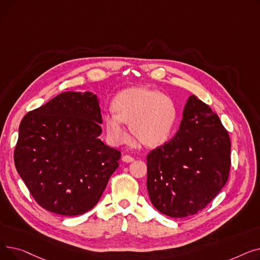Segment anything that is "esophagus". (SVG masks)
<instances>
[{
    "instance_id": "esophagus-1",
    "label": "esophagus",
    "mask_w": 260,
    "mask_h": 260,
    "mask_svg": "<svg viewBox=\"0 0 260 260\" xmlns=\"http://www.w3.org/2000/svg\"><path fill=\"white\" fill-rule=\"evenodd\" d=\"M122 160L124 161V162H126V163H129V162H133L135 159L132 156H129V155H124V156L122 157Z\"/></svg>"
}]
</instances>
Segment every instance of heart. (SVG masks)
Returning a JSON list of instances; mask_svg holds the SVG:
<instances>
[{
  "mask_svg": "<svg viewBox=\"0 0 260 260\" xmlns=\"http://www.w3.org/2000/svg\"><path fill=\"white\" fill-rule=\"evenodd\" d=\"M113 109L103 114L107 139L113 145L127 140L124 123L133 135L146 146L166 143L175 128L178 111L172 98L155 89L132 87L120 91L113 100Z\"/></svg>",
  "mask_w": 260,
  "mask_h": 260,
  "instance_id": "1",
  "label": "heart"
}]
</instances>
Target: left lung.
<instances>
[{"instance_id": "left-lung-1", "label": "left lung", "mask_w": 260, "mask_h": 260, "mask_svg": "<svg viewBox=\"0 0 260 260\" xmlns=\"http://www.w3.org/2000/svg\"><path fill=\"white\" fill-rule=\"evenodd\" d=\"M230 153V136L219 117L190 95L175 137L146 157L153 206L173 218L203 210L228 181Z\"/></svg>"}]
</instances>
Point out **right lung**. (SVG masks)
Returning a JSON list of instances; mask_svg holds the SVG:
<instances>
[{"instance_id": "right-lung-1", "label": "right lung", "mask_w": 260, "mask_h": 260, "mask_svg": "<svg viewBox=\"0 0 260 260\" xmlns=\"http://www.w3.org/2000/svg\"><path fill=\"white\" fill-rule=\"evenodd\" d=\"M101 123L97 95L88 91L62 92L24 116L13 159L41 208L77 216L98 203L121 158L99 139Z\"/></svg>"}]
</instances>
